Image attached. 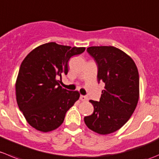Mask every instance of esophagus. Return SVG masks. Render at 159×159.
Returning a JSON list of instances; mask_svg holds the SVG:
<instances>
[{"mask_svg":"<svg viewBox=\"0 0 159 159\" xmlns=\"http://www.w3.org/2000/svg\"><path fill=\"white\" fill-rule=\"evenodd\" d=\"M80 100H81L82 101H87V100H88V97H86V96L81 95V96H80Z\"/></svg>","mask_w":159,"mask_h":159,"instance_id":"obj_1","label":"esophagus"}]
</instances>
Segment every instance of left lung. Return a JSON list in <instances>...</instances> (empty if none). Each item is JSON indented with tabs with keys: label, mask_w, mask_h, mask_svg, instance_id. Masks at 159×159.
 I'll return each instance as SVG.
<instances>
[{
	"label": "left lung",
	"mask_w": 159,
	"mask_h": 159,
	"mask_svg": "<svg viewBox=\"0 0 159 159\" xmlns=\"http://www.w3.org/2000/svg\"><path fill=\"white\" fill-rule=\"evenodd\" d=\"M97 65V80L105 83L100 101L89 100L94 111L84 117L92 131L108 134L120 129L134 111L139 97V75L133 59L114 46L86 49Z\"/></svg>",
	"instance_id": "obj_1"
}]
</instances>
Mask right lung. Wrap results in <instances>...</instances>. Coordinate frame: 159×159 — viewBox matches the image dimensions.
<instances>
[{"instance_id": "add662e5", "label": "right lung", "mask_w": 159, "mask_h": 159, "mask_svg": "<svg viewBox=\"0 0 159 159\" xmlns=\"http://www.w3.org/2000/svg\"><path fill=\"white\" fill-rule=\"evenodd\" d=\"M84 51V47L49 42L33 49L21 62L15 84L17 103L28 123L38 131L59 128L80 98L78 91L67 90L60 83L68 73L70 58Z\"/></svg>"}]
</instances>
